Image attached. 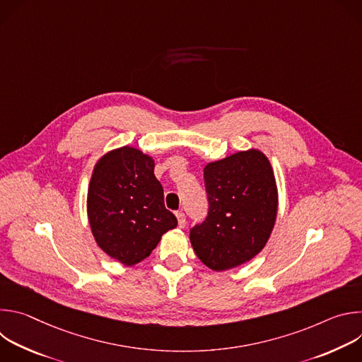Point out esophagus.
Here are the masks:
<instances>
[{"instance_id":"1","label":"esophagus","mask_w":362,"mask_h":362,"mask_svg":"<svg viewBox=\"0 0 362 362\" xmlns=\"http://www.w3.org/2000/svg\"><path fill=\"white\" fill-rule=\"evenodd\" d=\"M176 218H177V223L179 228H185L186 226V216L183 212H176Z\"/></svg>"}]
</instances>
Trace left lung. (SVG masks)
<instances>
[{
    "mask_svg": "<svg viewBox=\"0 0 362 362\" xmlns=\"http://www.w3.org/2000/svg\"><path fill=\"white\" fill-rule=\"evenodd\" d=\"M209 211L190 229L199 259L214 271L239 267L267 245L276 219L278 192L265 154L239 151L204 168Z\"/></svg>",
    "mask_w": 362,
    "mask_h": 362,
    "instance_id": "1",
    "label": "left lung"
}]
</instances>
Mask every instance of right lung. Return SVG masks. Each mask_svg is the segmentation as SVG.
Returning a JSON list of instances; mask_svg holds the SVG:
<instances>
[{"label": "right lung", "mask_w": 362, "mask_h": 362, "mask_svg": "<svg viewBox=\"0 0 362 362\" xmlns=\"http://www.w3.org/2000/svg\"><path fill=\"white\" fill-rule=\"evenodd\" d=\"M87 212L97 245L127 267L141 262L162 235L177 226L165 208L153 159L129 146L105 154L95 165Z\"/></svg>", "instance_id": "add662e5"}]
</instances>
